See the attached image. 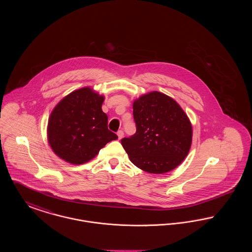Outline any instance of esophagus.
Masks as SVG:
<instances>
[{
    "mask_svg": "<svg viewBox=\"0 0 252 252\" xmlns=\"http://www.w3.org/2000/svg\"><path fill=\"white\" fill-rule=\"evenodd\" d=\"M117 135H118V139L121 140L124 137V131L123 130H119V131L117 132Z\"/></svg>",
    "mask_w": 252,
    "mask_h": 252,
    "instance_id": "esophagus-1",
    "label": "esophagus"
}]
</instances>
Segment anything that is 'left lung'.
I'll return each mask as SVG.
<instances>
[{
	"mask_svg": "<svg viewBox=\"0 0 252 252\" xmlns=\"http://www.w3.org/2000/svg\"><path fill=\"white\" fill-rule=\"evenodd\" d=\"M136 133L122 145L132 163L151 174H163L180 165L192 144V126L180 105L158 92L133 103Z\"/></svg>",
	"mask_w": 252,
	"mask_h": 252,
	"instance_id": "left-lung-1",
	"label": "left lung"
}]
</instances>
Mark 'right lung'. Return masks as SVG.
Returning a JSON list of instances; mask_svg holds the SVG:
<instances>
[{
  "mask_svg": "<svg viewBox=\"0 0 252 252\" xmlns=\"http://www.w3.org/2000/svg\"><path fill=\"white\" fill-rule=\"evenodd\" d=\"M104 96L90 88L72 92L51 113L48 141L54 152L72 164H82L118 136L108 128V116L102 110Z\"/></svg>",
  "mask_w": 252,
  "mask_h": 252,
  "instance_id": "1",
  "label": "right lung"
}]
</instances>
